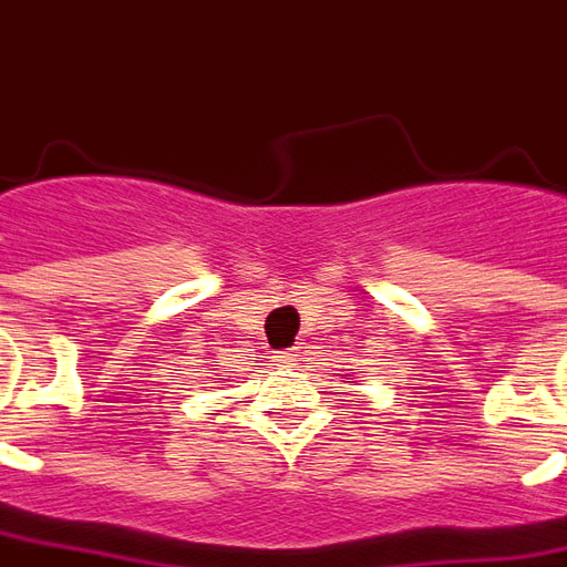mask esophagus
<instances>
[{
  "label": "esophagus",
  "instance_id": "obj_1",
  "mask_svg": "<svg viewBox=\"0 0 567 567\" xmlns=\"http://www.w3.org/2000/svg\"><path fill=\"white\" fill-rule=\"evenodd\" d=\"M295 355H297V347H291V350H279L272 359H276V362H295Z\"/></svg>",
  "mask_w": 567,
  "mask_h": 567
}]
</instances>
